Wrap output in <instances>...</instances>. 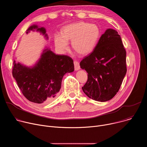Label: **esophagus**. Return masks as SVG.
<instances>
[{
  "label": "esophagus",
  "mask_w": 147,
  "mask_h": 147,
  "mask_svg": "<svg viewBox=\"0 0 147 147\" xmlns=\"http://www.w3.org/2000/svg\"><path fill=\"white\" fill-rule=\"evenodd\" d=\"M74 69L76 70H80V65H79V63L77 61H76V60L74 61Z\"/></svg>",
  "instance_id": "34e87169"
}]
</instances>
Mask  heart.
<instances>
[{"label":"heart","mask_w":147,"mask_h":147,"mask_svg":"<svg viewBox=\"0 0 147 147\" xmlns=\"http://www.w3.org/2000/svg\"><path fill=\"white\" fill-rule=\"evenodd\" d=\"M100 36V30L96 24L80 22L65 26L61 36H55V44L61 52L69 48V41H71L73 49L81 55L91 53L96 47Z\"/></svg>","instance_id":"obj_1"}]
</instances>
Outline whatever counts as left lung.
<instances>
[{"label":"left lung","instance_id":"8db88e82","mask_svg":"<svg viewBox=\"0 0 147 147\" xmlns=\"http://www.w3.org/2000/svg\"><path fill=\"white\" fill-rule=\"evenodd\" d=\"M88 73L83 92L90 98L105 102L119 91L126 74V52L120 36L108 29L99 38L94 50L80 62Z\"/></svg>","mask_w":147,"mask_h":147}]
</instances>
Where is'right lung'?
<instances>
[{
  "instance_id": "obj_1",
  "label": "right lung",
  "mask_w": 147,
  "mask_h": 147,
  "mask_svg": "<svg viewBox=\"0 0 147 147\" xmlns=\"http://www.w3.org/2000/svg\"><path fill=\"white\" fill-rule=\"evenodd\" d=\"M40 32L48 38L46 30L31 26L27 30ZM73 59L66 55H56L50 49L44 50L40 59L32 67L13 61L12 74L24 96L36 103L52 101L59 92L61 81L67 73L74 71Z\"/></svg>"
}]
</instances>
